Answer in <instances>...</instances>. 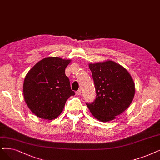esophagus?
Returning a JSON list of instances; mask_svg holds the SVG:
<instances>
[{
	"label": "esophagus",
	"mask_w": 160,
	"mask_h": 160,
	"mask_svg": "<svg viewBox=\"0 0 160 160\" xmlns=\"http://www.w3.org/2000/svg\"><path fill=\"white\" fill-rule=\"evenodd\" d=\"M81 91L80 89H79V90H78V91H76V92H75V94H76L77 96H79V95H80V94H81Z\"/></svg>",
	"instance_id": "1"
}]
</instances>
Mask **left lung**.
<instances>
[{"label":"left lung","mask_w":160,"mask_h":160,"mask_svg":"<svg viewBox=\"0 0 160 160\" xmlns=\"http://www.w3.org/2000/svg\"><path fill=\"white\" fill-rule=\"evenodd\" d=\"M96 98L86 104L93 116L102 122L114 119L132 102L135 83L127 70L113 61L90 63Z\"/></svg>","instance_id":"8db88e82"}]
</instances>
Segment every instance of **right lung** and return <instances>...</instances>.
Wrapping results in <instances>:
<instances>
[{"mask_svg":"<svg viewBox=\"0 0 160 160\" xmlns=\"http://www.w3.org/2000/svg\"><path fill=\"white\" fill-rule=\"evenodd\" d=\"M69 60L48 57L32 68L25 76L23 96L30 110L35 116L48 120L62 112L72 91L65 69Z\"/></svg>","mask_w":160,"mask_h":160,"instance_id":"1","label":"right lung"}]
</instances>
